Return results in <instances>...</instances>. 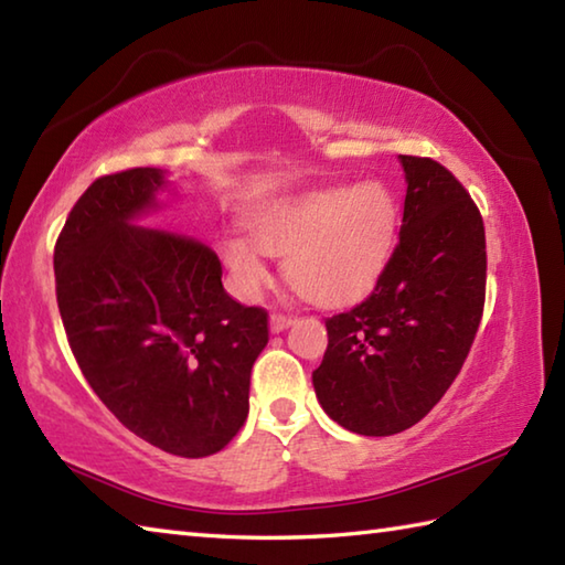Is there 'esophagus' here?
I'll return each instance as SVG.
<instances>
[{"label":"esophagus","mask_w":565,"mask_h":565,"mask_svg":"<svg viewBox=\"0 0 565 565\" xmlns=\"http://www.w3.org/2000/svg\"><path fill=\"white\" fill-rule=\"evenodd\" d=\"M291 323H294V316H289V313H271V318H269L271 333H281V331H286V328H289Z\"/></svg>","instance_id":"34e87169"}]
</instances>
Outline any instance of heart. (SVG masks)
<instances>
[{
    "label": "heart",
    "mask_w": 565,
    "mask_h": 565,
    "mask_svg": "<svg viewBox=\"0 0 565 565\" xmlns=\"http://www.w3.org/2000/svg\"><path fill=\"white\" fill-rule=\"evenodd\" d=\"M393 224L395 204L381 182L328 188L254 214V242L232 234L222 252L244 291L266 281V252L286 256V279L303 299L338 306L365 294L383 271Z\"/></svg>",
    "instance_id": "obj_1"
}]
</instances>
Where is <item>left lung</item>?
I'll return each mask as SVG.
<instances>
[{
  "label": "left lung",
  "mask_w": 565,
  "mask_h": 565,
  "mask_svg": "<svg viewBox=\"0 0 565 565\" xmlns=\"http://www.w3.org/2000/svg\"><path fill=\"white\" fill-rule=\"evenodd\" d=\"M399 162L407 192L397 247L365 301L326 318L328 348L313 371L326 415L365 437L403 433L443 399L475 343L487 294L475 200L437 160Z\"/></svg>",
  "instance_id": "obj_1"
}]
</instances>
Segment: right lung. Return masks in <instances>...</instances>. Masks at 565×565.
<instances>
[{"label":"right lung","instance_id":"right-lung-1","mask_svg":"<svg viewBox=\"0 0 565 565\" xmlns=\"http://www.w3.org/2000/svg\"><path fill=\"white\" fill-rule=\"evenodd\" d=\"M162 188L156 168L90 182L56 239V301L100 403L162 452L210 457L247 419L269 316L224 291L207 244L136 224Z\"/></svg>","mask_w":565,"mask_h":565}]
</instances>
